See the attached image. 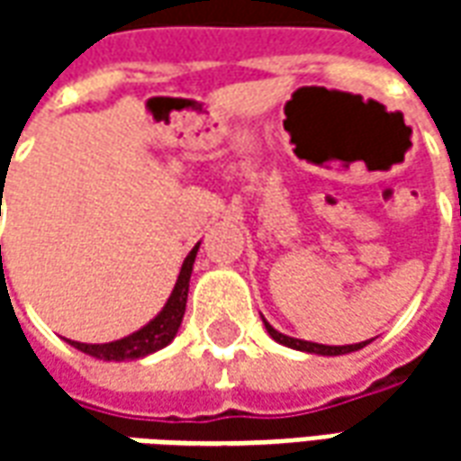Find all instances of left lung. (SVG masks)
Instances as JSON below:
<instances>
[{
    "label": "left lung",
    "instance_id": "obj_1",
    "mask_svg": "<svg viewBox=\"0 0 461 461\" xmlns=\"http://www.w3.org/2000/svg\"><path fill=\"white\" fill-rule=\"evenodd\" d=\"M264 326L269 330V336L276 343L286 348H294V350H303V353H316V356H346V353H353V350H360L366 348L370 340H363V343H350V346H323V343H311V340H301V339H291V336H284L279 330L271 326L269 321L264 319Z\"/></svg>",
    "mask_w": 461,
    "mask_h": 461
}]
</instances>
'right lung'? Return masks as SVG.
Returning a JSON list of instances; mask_svg holds the SVG:
<instances>
[{
  "instance_id": "right-lung-1",
  "label": "right lung",
  "mask_w": 461,
  "mask_h": 461,
  "mask_svg": "<svg viewBox=\"0 0 461 461\" xmlns=\"http://www.w3.org/2000/svg\"><path fill=\"white\" fill-rule=\"evenodd\" d=\"M200 249V241L192 247V251L182 261L180 276L175 281V289H172L170 299L165 301L162 311L150 321L145 323L140 330H135L131 336H125L121 340H111V343H78V340H68L71 346L78 348L86 356H94L98 360H138L160 350L170 343L177 330H180L182 316H185V306H187V291H190V276H192V264Z\"/></svg>"
}]
</instances>
